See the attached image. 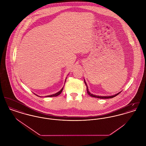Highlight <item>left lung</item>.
Here are the masks:
<instances>
[{"instance_id":"left-lung-1","label":"left lung","mask_w":146,"mask_h":146,"mask_svg":"<svg viewBox=\"0 0 146 146\" xmlns=\"http://www.w3.org/2000/svg\"><path fill=\"white\" fill-rule=\"evenodd\" d=\"M84 82H85V85H86V89H87V92H88V95H89L91 97H96V98H105V99H106V98H113V97H115L116 96H117L118 94H119L121 92H119L118 94H115V95H112V96H97V95H93V94H91L90 92L89 91V89H88V85H87V84H86V83L85 82V80H84Z\"/></svg>"}]
</instances>
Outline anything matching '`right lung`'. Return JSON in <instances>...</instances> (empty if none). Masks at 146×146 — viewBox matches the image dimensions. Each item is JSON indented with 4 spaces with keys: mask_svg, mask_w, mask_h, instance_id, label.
Instances as JSON below:
<instances>
[{
    "mask_svg": "<svg viewBox=\"0 0 146 146\" xmlns=\"http://www.w3.org/2000/svg\"><path fill=\"white\" fill-rule=\"evenodd\" d=\"M65 82H66V80H65ZM63 88H62V89L60 91H58V92H57V93H56L55 94H53V95H48V96H45V97H55V96H58V95H59L60 94H61V93L62 92V91L63 90ZM36 96H38V95H36ZM40 97V96H39Z\"/></svg>",
    "mask_w": 146,
    "mask_h": 146,
    "instance_id": "obj_1",
    "label": "right lung"
}]
</instances>
